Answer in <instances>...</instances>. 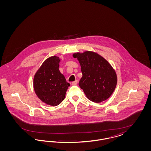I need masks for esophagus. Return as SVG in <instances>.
<instances>
[{
	"instance_id": "obj_1",
	"label": "esophagus",
	"mask_w": 151,
	"mask_h": 151,
	"mask_svg": "<svg viewBox=\"0 0 151 151\" xmlns=\"http://www.w3.org/2000/svg\"><path fill=\"white\" fill-rule=\"evenodd\" d=\"M78 83V80H75V81H73V82H72V85H73V86H75V85H76Z\"/></svg>"
}]
</instances>
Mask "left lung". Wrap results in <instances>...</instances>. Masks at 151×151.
<instances>
[{"instance_id":"obj_1","label":"left lung","mask_w":151,"mask_h":151,"mask_svg":"<svg viewBox=\"0 0 151 151\" xmlns=\"http://www.w3.org/2000/svg\"><path fill=\"white\" fill-rule=\"evenodd\" d=\"M81 66L83 76L79 86L86 97L94 102L106 100L114 92L117 83L114 69L100 55L91 51L73 54Z\"/></svg>"}]
</instances>
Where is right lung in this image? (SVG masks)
<instances>
[{
    "instance_id": "1",
    "label": "right lung",
    "mask_w": 151,
    "mask_h": 151,
    "mask_svg": "<svg viewBox=\"0 0 151 151\" xmlns=\"http://www.w3.org/2000/svg\"><path fill=\"white\" fill-rule=\"evenodd\" d=\"M60 61L57 56L48 58L37 71L33 79V88L37 97L52 106H57L65 99L70 86L59 71Z\"/></svg>"
}]
</instances>
